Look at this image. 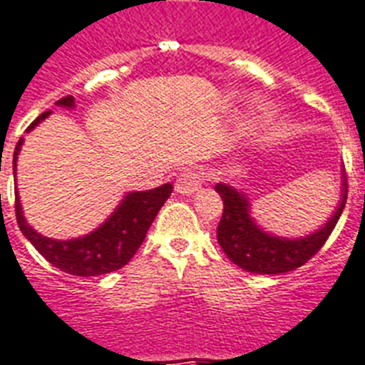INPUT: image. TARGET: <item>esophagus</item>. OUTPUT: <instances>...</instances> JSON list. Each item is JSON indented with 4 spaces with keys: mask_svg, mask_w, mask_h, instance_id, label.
Wrapping results in <instances>:
<instances>
[{
    "mask_svg": "<svg viewBox=\"0 0 365 365\" xmlns=\"http://www.w3.org/2000/svg\"><path fill=\"white\" fill-rule=\"evenodd\" d=\"M203 185V177H201L200 171L195 170H185L179 175L175 182V190L179 194H192L195 190Z\"/></svg>",
    "mask_w": 365,
    "mask_h": 365,
    "instance_id": "34e87169",
    "label": "esophagus"
}]
</instances>
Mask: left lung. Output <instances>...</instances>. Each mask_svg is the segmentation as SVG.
Masks as SVG:
<instances>
[{
	"label": "left lung",
	"instance_id": "1",
	"mask_svg": "<svg viewBox=\"0 0 365 365\" xmlns=\"http://www.w3.org/2000/svg\"><path fill=\"white\" fill-rule=\"evenodd\" d=\"M216 192L224 201V212L216 230L220 246L235 264L254 274H284L308 263L324 246L347 201V186L343 185L341 203L323 230L306 239L287 240L270 237L259 230L250 218L246 197L237 190L216 185Z\"/></svg>",
	"mask_w": 365,
	"mask_h": 365
}]
</instances>
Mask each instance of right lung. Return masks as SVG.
Returning <instances> with one entry per match:
<instances>
[{
	"label": "right lung",
	"mask_w": 365,
	"mask_h": 365,
	"mask_svg": "<svg viewBox=\"0 0 365 365\" xmlns=\"http://www.w3.org/2000/svg\"><path fill=\"white\" fill-rule=\"evenodd\" d=\"M57 104L72 106L74 98L67 95L63 96L61 101H57ZM48 113L50 111L41 113L31 125L27 126L26 132L35 128ZM22 141L24 140L20 138L14 147V168H16V156ZM171 192H173V186L168 182L155 190L128 194L123 200L121 207L111 215L106 224L101 225L91 235L74 240L46 239L33 230L31 225H27L18 195L14 200V210H16L18 227L22 230L26 239L38 250V254L46 259L48 263H52L56 269L72 274V276H86L87 278V276L113 272V270L125 267L134 257L141 242L145 240L153 220L156 218L158 210L162 209V205L170 197Z\"/></svg>",
	"instance_id": "right-lung-1"
}]
</instances>
